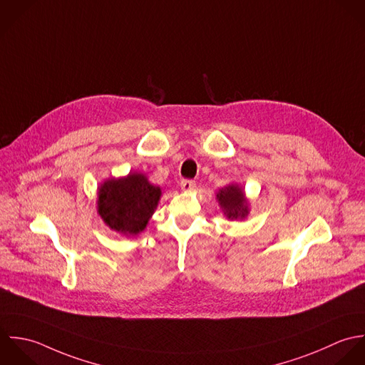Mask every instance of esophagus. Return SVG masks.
Wrapping results in <instances>:
<instances>
[{"label":"esophagus","mask_w":365,"mask_h":365,"mask_svg":"<svg viewBox=\"0 0 365 365\" xmlns=\"http://www.w3.org/2000/svg\"><path fill=\"white\" fill-rule=\"evenodd\" d=\"M180 187H182V190H185V192H192V190L196 187V183H195L193 180L185 179V180L180 182Z\"/></svg>","instance_id":"1"}]
</instances>
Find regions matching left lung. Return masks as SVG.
Here are the masks:
<instances>
[{
	"instance_id": "8db88e82",
	"label": "left lung",
	"mask_w": 365,
	"mask_h": 365,
	"mask_svg": "<svg viewBox=\"0 0 365 365\" xmlns=\"http://www.w3.org/2000/svg\"><path fill=\"white\" fill-rule=\"evenodd\" d=\"M216 200L225 219L241 221L250 215V200L238 183H230L219 189L216 192Z\"/></svg>"
}]
</instances>
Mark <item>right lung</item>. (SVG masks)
<instances>
[{
	"label": "right lung",
	"mask_w": 365,
	"mask_h": 365,
	"mask_svg": "<svg viewBox=\"0 0 365 365\" xmlns=\"http://www.w3.org/2000/svg\"><path fill=\"white\" fill-rule=\"evenodd\" d=\"M162 189L145 173L106 179L97 187V213L113 231L130 237L143 232L155 213Z\"/></svg>",
	"instance_id": "add662e5"
}]
</instances>
